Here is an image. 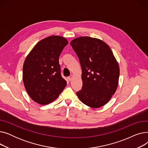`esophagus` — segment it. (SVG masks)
<instances>
[{
    "label": "esophagus",
    "instance_id": "34e87169",
    "mask_svg": "<svg viewBox=\"0 0 148 148\" xmlns=\"http://www.w3.org/2000/svg\"><path fill=\"white\" fill-rule=\"evenodd\" d=\"M73 75H71L69 76V77H68V79L69 81H71L72 79H73Z\"/></svg>",
    "mask_w": 148,
    "mask_h": 148
}]
</instances>
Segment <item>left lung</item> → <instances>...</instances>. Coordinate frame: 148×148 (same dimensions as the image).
I'll return each mask as SVG.
<instances>
[{
	"label": "left lung",
	"instance_id": "8db88e82",
	"mask_svg": "<svg viewBox=\"0 0 148 148\" xmlns=\"http://www.w3.org/2000/svg\"><path fill=\"white\" fill-rule=\"evenodd\" d=\"M80 60L82 88L76 94L92 108L107 103L118 87L119 67L110 48L104 41L89 36L74 39L70 43Z\"/></svg>",
	"mask_w": 148,
	"mask_h": 148
}]
</instances>
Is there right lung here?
Masks as SVG:
<instances>
[{
  "mask_svg": "<svg viewBox=\"0 0 148 148\" xmlns=\"http://www.w3.org/2000/svg\"><path fill=\"white\" fill-rule=\"evenodd\" d=\"M68 44L64 37L51 36L39 41L26 57L23 80L27 94L36 103L45 105L55 100L65 88L59 58Z\"/></svg>",
  "mask_w": 148,
  "mask_h": 148,
  "instance_id": "obj_1",
  "label": "right lung"
}]
</instances>
